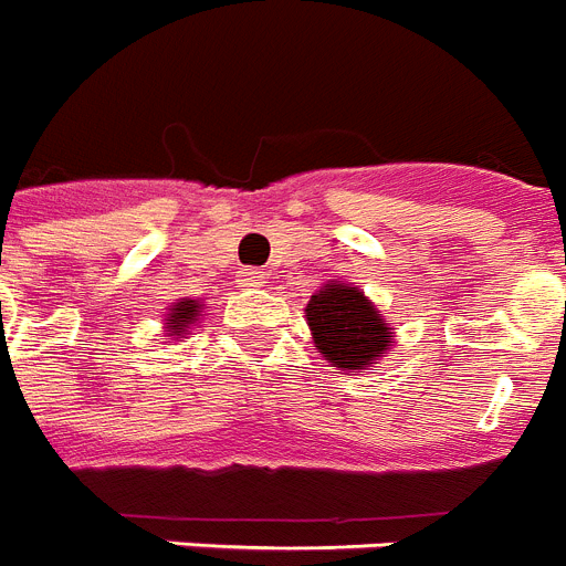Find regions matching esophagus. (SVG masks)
<instances>
[{"label":"esophagus","mask_w":566,"mask_h":566,"mask_svg":"<svg viewBox=\"0 0 566 566\" xmlns=\"http://www.w3.org/2000/svg\"><path fill=\"white\" fill-rule=\"evenodd\" d=\"M266 283V274L258 272V269H243V272L238 274V286L243 289H260Z\"/></svg>","instance_id":"1"}]
</instances>
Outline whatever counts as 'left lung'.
Returning a JSON list of instances; mask_svg holds the SVG:
<instances>
[{
	"mask_svg": "<svg viewBox=\"0 0 566 566\" xmlns=\"http://www.w3.org/2000/svg\"><path fill=\"white\" fill-rule=\"evenodd\" d=\"M312 343L337 371H374L391 352L394 328L365 292L348 280H328L306 306Z\"/></svg>",
	"mask_w": 566,
	"mask_h": 566,
	"instance_id": "8db88e82",
	"label": "left lung"
}]
</instances>
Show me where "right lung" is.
Instances as JSON below:
<instances>
[{
    "instance_id": "right-lung-1",
    "label": "right lung",
    "mask_w": 566,
    "mask_h": 566,
    "mask_svg": "<svg viewBox=\"0 0 566 566\" xmlns=\"http://www.w3.org/2000/svg\"><path fill=\"white\" fill-rule=\"evenodd\" d=\"M203 312V303L201 300H192V297H181L178 303L169 306L167 319H164V328H167V337L169 339H181L187 337L189 328L198 323Z\"/></svg>"
}]
</instances>
